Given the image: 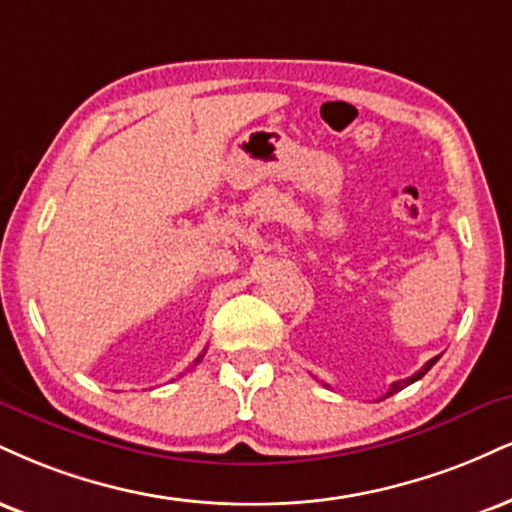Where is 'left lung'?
<instances>
[{"label":"left lung","instance_id":"1","mask_svg":"<svg viewBox=\"0 0 512 512\" xmlns=\"http://www.w3.org/2000/svg\"><path fill=\"white\" fill-rule=\"evenodd\" d=\"M436 360H439V357H434V360H429L427 362V365H424L422 369H420V372H415V374H412V377H408V379H403V381H393V384H391V389L389 391H386V396L384 398H389V396H393V393H398L400 389H403V386H408V384H412V381H417V379H422L424 377V374H427L429 372V369H432L434 367V362ZM326 386V384H324Z\"/></svg>","mask_w":512,"mask_h":512}]
</instances>
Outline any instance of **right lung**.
<instances>
[{
  "label": "right lung",
  "mask_w": 512,
  "mask_h": 512,
  "mask_svg": "<svg viewBox=\"0 0 512 512\" xmlns=\"http://www.w3.org/2000/svg\"><path fill=\"white\" fill-rule=\"evenodd\" d=\"M200 360H202V355H200V357H197V360H195V362H200Z\"/></svg>",
  "instance_id": "1"
}]
</instances>
